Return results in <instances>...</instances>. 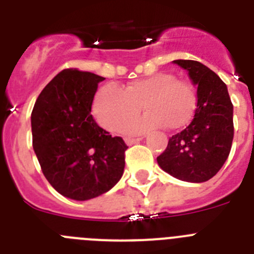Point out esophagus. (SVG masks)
<instances>
[{
  "label": "esophagus",
  "mask_w": 254,
  "mask_h": 254,
  "mask_svg": "<svg viewBox=\"0 0 254 254\" xmlns=\"http://www.w3.org/2000/svg\"><path fill=\"white\" fill-rule=\"evenodd\" d=\"M141 140H142V137H137V138L127 137V138H126V143H127V145H129V146H131V145H134V143L140 142Z\"/></svg>",
  "instance_id": "34e87169"
}]
</instances>
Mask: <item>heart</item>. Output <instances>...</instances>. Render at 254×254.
Returning <instances> with one entry per match:
<instances>
[{
  "mask_svg": "<svg viewBox=\"0 0 254 254\" xmlns=\"http://www.w3.org/2000/svg\"><path fill=\"white\" fill-rule=\"evenodd\" d=\"M148 113L132 124L142 107ZM197 108L196 89L176 75L159 72L134 80L122 90L105 86L98 91L93 104L96 122L109 132H121L126 126L131 134L164 126L181 129L190 125Z\"/></svg>",
  "mask_w": 254,
  "mask_h": 254,
  "instance_id": "b5f03b06",
  "label": "heart"
}]
</instances>
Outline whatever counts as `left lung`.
I'll use <instances>...</instances> for the list:
<instances>
[{"label":"left lung","instance_id":"1","mask_svg":"<svg viewBox=\"0 0 254 254\" xmlns=\"http://www.w3.org/2000/svg\"><path fill=\"white\" fill-rule=\"evenodd\" d=\"M173 62L187 69L197 85V108L190 126L169 138L156 160L174 178L202 183L221 169L232 149L233 104L226 85L205 64L192 60Z\"/></svg>","mask_w":254,"mask_h":254}]
</instances>
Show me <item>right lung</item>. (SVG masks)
Instances as JSON below:
<instances>
[{"instance_id": "add662e5", "label": "right lung", "mask_w": 254, "mask_h": 254, "mask_svg": "<svg viewBox=\"0 0 254 254\" xmlns=\"http://www.w3.org/2000/svg\"><path fill=\"white\" fill-rule=\"evenodd\" d=\"M103 80L77 68L64 69L39 94L31 112L33 149L42 172L58 193L76 201L112 190L125 170L128 146L91 116Z\"/></svg>"}]
</instances>
